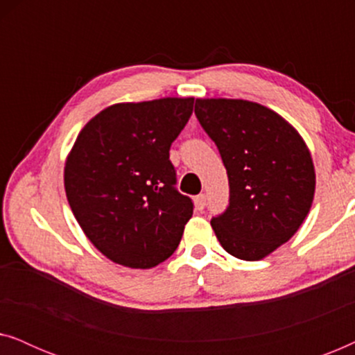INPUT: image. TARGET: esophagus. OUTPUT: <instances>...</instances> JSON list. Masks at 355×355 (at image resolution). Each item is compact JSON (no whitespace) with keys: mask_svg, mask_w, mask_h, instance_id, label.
<instances>
[{"mask_svg":"<svg viewBox=\"0 0 355 355\" xmlns=\"http://www.w3.org/2000/svg\"><path fill=\"white\" fill-rule=\"evenodd\" d=\"M205 205H207V196H205V193H200V196H197V197H196V207H197V210L202 211L203 208H205Z\"/></svg>","mask_w":355,"mask_h":355,"instance_id":"1","label":"esophagus"}]
</instances>
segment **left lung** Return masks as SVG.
Listing matches in <instances>:
<instances>
[{"label":"left lung","mask_w":355,"mask_h":355,"mask_svg":"<svg viewBox=\"0 0 355 355\" xmlns=\"http://www.w3.org/2000/svg\"><path fill=\"white\" fill-rule=\"evenodd\" d=\"M196 116L230 179V207L211 220L216 239L236 259H265L297 232L312 207L307 144L283 116L255 101L197 98Z\"/></svg>","instance_id":"1"}]
</instances>
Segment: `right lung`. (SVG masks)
Listing matches in <instances>:
<instances>
[{"label": "right lung", "mask_w": 355, "mask_h": 355, "mask_svg": "<svg viewBox=\"0 0 355 355\" xmlns=\"http://www.w3.org/2000/svg\"><path fill=\"white\" fill-rule=\"evenodd\" d=\"M192 110V96L116 103L77 135L64 164L67 202L114 263L147 270L178 249L193 205L174 189L169 147Z\"/></svg>", "instance_id": "obj_1"}]
</instances>
